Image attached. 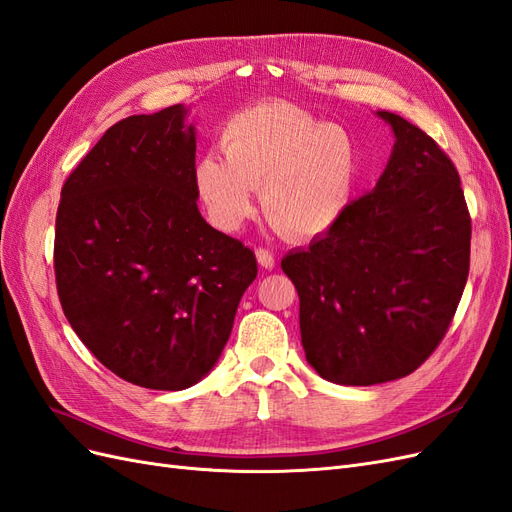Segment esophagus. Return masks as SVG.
Masks as SVG:
<instances>
[{
  "mask_svg": "<svg viewBox=\"0 0 512 512\" xmlns=\"http://www.w3.org/2000/svg\"><path fill=\"white\" fill-rule=\"evenodd\" d=\"M256 260L262 269H273L275 267V256L269 250H256Z\"/></svg>",
  "mask_w": 512,
  "mask_h": 512,
  "instance_id": "1",
  "label": "esophagus"
}]
</instances>
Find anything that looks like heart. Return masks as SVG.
Here are the masks:
<instances>
[{
    "label": "heart",
    "instance_id": "b5f03b06",
    "mask_svg": "<svg viewBox=\"0 0 512 512\" xmlns=\"http://www.w3.org/2000/svg\"><path fill=\"white\" fill-rule=\"evenodd\" d=\"M222 157L207 151L194 164V185L211 222L239 230L260 191L267 218L292 241H314L333 230L352 205L359 181V145L339 123L290 102H260L222 128Z\"/></svg>",
    "mask_w": 512,
    "mask_h": 512
}]
</instances>
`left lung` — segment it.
I'll return each instance as SVG.
<instances>
[{
    "instance_id": "1",
    "label": "left lung",
    "mask_w": 512,
    "mask_h": 512,
    "mask_svg": "<svg viewBox=\"0 0 512 512\" xmlns=\"http://www.w3.org/2000/svg\"><path fill=\"white\" fill-rule=\"evenodd\" d=\"M376 115L395 136L376 188L282 260L299 292L305 359L344 386L412 374L442 342L470 271L472 224L457 168L421 128Z\"/></svg>"
}]
</instances>
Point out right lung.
I'll list each match as a JSON object with an SVG mask.
<instances>
[{
  "instance_id": "obj_1",
  "label": "right lung",
  "mask_w": 512,
  "mask_h": 512,
  "mask_svg": "<svg viewBox=\"0 0 512 512\" xmlns=\"http://www.w3.org/2000/svg\"><path fill=\"white\" fill-rule=\"evenodd\" d=\"M168 106L108 128L61 188L55 280L96 359L132 384L183 391L228 342L256 256L198 211L196 128Z\"/></svg>"
}]
</instances>
